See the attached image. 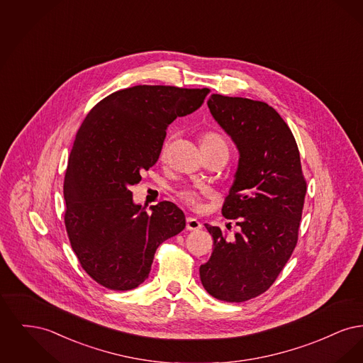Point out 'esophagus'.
Instances as JSON below:
<instances>
[{
    "label": "esophagus",
    "instance_id": "34e87169",
    "mask_svg": "<svg viewBox=\"0 0 363 363\" xmlns=\"http://www.w3.org/2000/svg\"><path fill=\"white\" fill-rule=\"evenodd\" d=\"M201 227H203V225L196 218H188L186 219V230L196 231V230H200Z\"/></svg>",
    "mask_w": 363,
    "mask_h": 363
}]
</instances>
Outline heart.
Returning <instances> with one entry per match:
<instances>
[{
	"label": "heart",
	"mask_w": 363,
	"mask_h": 363,
	"mask_svg": "<svg viewBox=\"0 0 363 363\" xmlns=\"http://www.w3.org/2000/svg\"><path fill=\"white\" fill-rule=\"evenodd\" d=\"M200 143H201V148H225L228 151L225 138L215 132L204 133L200 138ZM166 150H167V141L164 143V145L162 148V155L166 154ZM200 194H201L200 190L196 189H182L181 191H178V196L181 197V200L185 201L190 207H199Z\"/></svg>",
	"instance_id": "b5f03b06"
}]
</instances>
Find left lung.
<instances>
[{
	"label": "left lung",
	"instance_id": "1",
	"mask_svg": "<svg viewBox=\"0 0 363 363\" xmlns=\"http://www.w3.org/2000/svg\"><path fill=\"white\" fill-rule=\"evenodd\" d=\"M207 104L240 154L222 208L240 231L227 238L220 227L206 225L213 250L200 267V279L213 298L243 302L265 293L290 259L306 182L293 133L274 107L219 94Z\"/></svg>",
	"mask_w": 363,
	"mask_h": 363
}]
</instances>
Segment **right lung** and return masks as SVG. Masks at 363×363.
Listing matches in <instances>:
<instances>
[{
    "instance_id": "1",
    "label": "right lung",
    "mask_w": 363,
    "mask_h": 363,
    "mask_svg": "<svg viewBox=\"0 0 363 363\" xmlns=\"http://www.w3.org/2000/svg\"><path fill=\"white\" fill-rule=\"evenodd\" d=\"M208 88L135 86L113 92L82 123L64 181L65 225L83 269L106 289L126 291L151 271L156 249L185 228L170 201L150 208L130 186L157 162L166 129L196 111Z\"/></svg>"
}]
</instances>
